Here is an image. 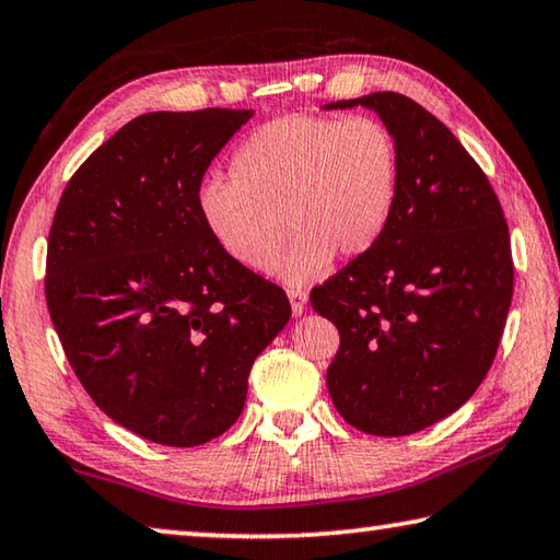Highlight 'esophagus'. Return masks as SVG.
Returning a JSON list of instances; mask_svg holds the SVG:
<instances>
[{"mask_svg":"<svg viewBox=\"0 0 560 560\" xmlns=\"http://www.w3.org/2000/svg\"><path fill=\"white\" fill-rule=\"evenodd\" d=\"M289 301H291V311L293 316H301L303 311H306V303H308V293L303 289H289Z\"/></svg>","mask_w":560,"mask_h":560,"instance_id":"34e87169","label":"esophagus"}]
</instances>
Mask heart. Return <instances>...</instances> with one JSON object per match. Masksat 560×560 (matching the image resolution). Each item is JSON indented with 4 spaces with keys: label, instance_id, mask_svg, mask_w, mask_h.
<instances>
[{
    "label": "heart",
    "instance_id": "obj_1",
    "mask_svg": "<svg viewBox=\"0 0 560 560\" xmlns=\"http://www.w3.org/2000/svg\"><path fill=\"white\" fill-rule=\"evenodd\" d=\"M400 155L381 120L289 116L252 132L232 158V179L210 177L197 210L226 257L287 283L324 273L336 254L363 257L393 220ZM288 224L283 225L282 222Z\"/></svg>",
    "mask_w": 560,
    "mask_h": 560
}]
</instances>
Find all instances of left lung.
I'll use <instances>...</instances> for the list:
<instances>
[{"label":"left lung","instance_id":"8db88e82","mask_svg":"<svg viewBox=\"0 0 560 560\" xmlns=\"http://www.w3.org/2000/svg\"><path fill=\"white\" fill-rule=\"evenodd\" d=\"M363 106L393 132L400 187L371 252L311 291L340 334L326 373L355 430L402 438L457 412L494 363L514 293L504 212L447 126L402 93L326 103Z\"/></svg>","mask_w":560,"mask_h":560}]
</instances>
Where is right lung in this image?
Wrapping results in <instances>:
<instances>
[{"instance_id":"add662e5","label":"right lung","mask_w":560,"mask_h":560,"mask_svg":"<svg viewBox=\"0 0 560 560\" xmlns=\"http://www.w3.org/2000/svg\"><path fill=\"white\" fill-rule=\"evenodd\" d=\"M252 116H138L54 214L46 303L66 358L113 422L165 447L232 428L252 363L291 318L283 289L226 257L197 210L207 167Z\"/></svg>"}]
</instances>
